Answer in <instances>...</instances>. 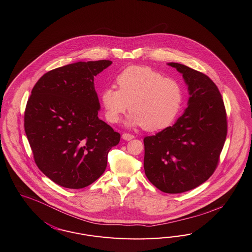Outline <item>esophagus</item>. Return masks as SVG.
I'll use <instances>...</instances> for the list:
<instances>
[{
	"mask_svg": "<svg viewBox=\"0 0 252 252\" xmlns=\"http://www.w3.org/2000/svg\"><path fill=\"white\" fill-rule=\"evenodd\" d=\"M122 138H123L124 140H126V141H130L132 139H134V135L129 134V133H124V134L122 135Z\"/></svg>",
	"mask_w": 252,
	"mask_h": 252,
	"instance_id": "1",
	"label": "esophagus"
}]
</instances>
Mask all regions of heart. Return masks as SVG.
<instances>
[{
  "mask_svg": "<svg viewBox=\"0 0 252 252\" xmlns=\"http://www.w3.org/2000/svg\"><path fill=\"white\" fill-rule=\"evenodd\" d=\"M116 83L118 89L108 87L101 93L105 115L111 123L119 122L129 110L127 125L141 126L144 130H162L171 126L181 111V83L149 66L126 67L116 77Z\"/></svg>",
  "mask_w": 252,
  "mask_h": 252,
  "instance_id": "heart-1",
  "label": "heart"
}]
</instances>
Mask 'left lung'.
<instances>
[{"mask_svg": "<svg viewBox=\"0 0 252 252\" xmlns=\"http://www.w3.org/2000/svg\"><path fill=\"white\" fill-rule=\"evenodd\" d=\"M189 87V107L172 126L148 136L144 171L159 190L176 194L206 181L218 167L227 136V114L217 85L205 74L169 63Z\"/></svg>", "mask_w": 252, "mask_h": 252, "instance_id": "obj_1", "label": "left lung"}]
</instances>
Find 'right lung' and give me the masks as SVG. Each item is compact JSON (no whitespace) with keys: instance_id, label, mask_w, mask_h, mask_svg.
I'll list each match as a JSON object with an SVG mask.
<instances>
[{"instance_id":"obj_1","label":"right lung","mask_w":252,"mask_h":252,"mask_svg":"<svg viewBox=\"0 0 252 252\" xmlns=\"http://www.w3.org/2000/svg\"><path fill=\"white\" fill-rule=\"evenodd\" d=\"M109 60L78 62L44 74L32 90L24 129L37 167L51 181L73 189L97 180L120 134L102 121L94 78Z\"/></svg>"}]
</instances>
